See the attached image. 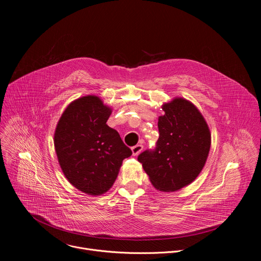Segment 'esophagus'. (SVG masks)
<instances>
[{
	"label": "esophagus",
	"mask_w": 261,
	"mask_h": 261,
	"mask_svg": "<svg viewBox=\"0 0 261 261\" xmlns=\"http://www.w3.org/2000/svg\"><path fill=\"white\" fill-rule=\"evenodd\" d=\"M142 150H143V145L140 144V143L132 146V154H133V156H137Z\"/></svg>",
	"instance_id": "obj_1"
}]
</instances>
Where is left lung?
<instances>
[{"instance_id":"8db88e82","label":"left lung","mask_w":261,"mask_h":261,"mask_svg":"<svg viewBox=\"0 0 261 261\" xmlns=\"http://www.w3.org/2000/svg\"><path fill=\"white\" fill-rule=\"evenodd\" d=\"M156 146L138 156L154 187L176 191L192 182L203 168L211 147L208 127L199 110L176 98L162 106Z\"/></svg>"}]
</instances>
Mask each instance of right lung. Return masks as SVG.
Instances as JSON below:
<instances>
[{
  "instance_id": "add662e5",
  "label": "right lung",
  "mask_w": 261,
  "mask_h": 261,
  "mask_svg": "<svg viewBox=\"0 0 261 261\" xmlns=\"http://www.w3.org/2000/svg\"><path fill=\"white\" fill-rule=\"evenodd\" d=\"M111 109L96 96L72 102L55 133V147L67 179L79 190L105 193L114 185L122 162L132 155L120 134L106 125Z\"/></svg>"
}]
</instances>
